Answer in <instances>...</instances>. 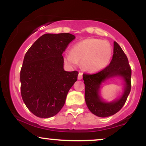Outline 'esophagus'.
I'll use <instances>...</instances> for the list:
<instances>
[{
  "instance_id": "esophagus-1",
  "label": "esophagus",
  "mask_w": 146,
  "mask_h": 146,
  "mask_svg": "<svg viewBox=\"0 0 146 146\" xmlns=\"http://www.w3.org/2000/svg\"><path fill=\"white\" fill-rule=\"evenodd\" d=\"M78 79V80H82V73H79Z\"/></svg>"
}]
</instances>
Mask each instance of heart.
Returning <instances> with one entry per match:
<instances>
[{
	"label": "heart",
	"instance_id": "heart-1",
	"mask_svg": "<svg viewBox=\"0 0 146 146\" xmlns=\"http://www.w3.org/2000/svg\"><path fill=\"white\" fill-rule=\"evenodd\" d=\"M111 55L112 48L108 42L88 38L73 45L71 53L64 55V60L73 66L81 62L84 70L94 73L101 71L108 64Z\"/></svg>",
	"mask_w": 146,
	"mask_h": 146
}]
</instances>
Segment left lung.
I'll return each instance as SVG.
<instances>
[{
    "label": "left lung",
    "instance_id": "left-lung-1",
    "mask_svg": "<svg viewBox=\"0 0 146 146\" xmlns=\"http://www.w3.org/2000/svg\"><path fill=\"white\" fill-rule=\"evenodd\" d=\"M119 77L124 81V92L118 99L105 101L100 95L101 84L110 78ZM85 84V101L92 113L100 117H107L119 111L126 102L131 89V68L127 56L121 46L114 42L113 59L110 64L95 74H83Z\"/></svg>",
    "mask_w": 146,
    "mask_h": 146
}]
</instances>
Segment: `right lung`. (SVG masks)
Returning a JSON list of instances; mask_svg holds the SVG:
<instances>
[{
    "instance_id": "1",
    "label": "right lung",
    "mask_w": 146,
    "mask_h": 146,
    "mask_svg": "<svg viewBox=\"0 0 146 146\" xmlns=\"http://www.w3.org/2000/svg\"><path fill=\"white\" fill-rule=\"evenodd\" d=\"M75 36L71 33H46L25 54L21 70L23 102L36 116L49 118L64 105L78 72L64 69L63 52Z\"/></svg>"
}]
</instances>
